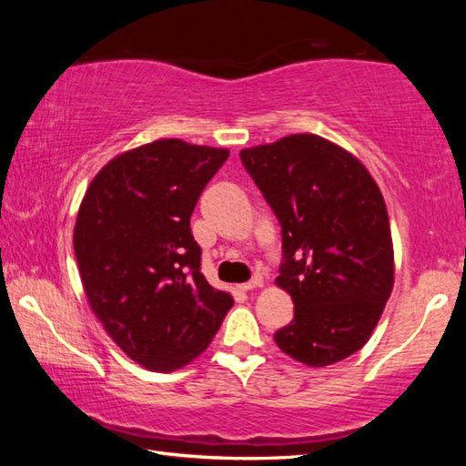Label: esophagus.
Masks as SVG:
<instances>
[{
    "label": "esophagus",
    "mask_w": 466,
    "mask_h": 466,
    "mask_svg": "<svg viewBox=\"0 0 466 466\" xmlns=\"http://www.w3.org/2000/svg\"><path fill=\"white\" fill-rule=\"evenodd\" d=\"M257 288H263V279L261 278H255L247 283H240V289L242 291H250V289H257Z\"/></svg>",
    "instance_id": "34e87169"
}]
</instances>
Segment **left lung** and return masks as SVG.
<instances>
[{
	"label": "left lung",
	"mask_w": 466,
	"mask_h": 466,
	"mask_svg": "<svg viewBox=\"0 0 466 466\" xmlns=\"http://www.w3.org/2000/svg\"><path fill=\"white\" fill-rule=\"evenodd\" d=\"M240 160L281 224L275 286L294 320L273 335L310 368L368 343L394 286V250L380 187L360 157L314 133L240 149Z\"/></svg>",
	"instance_id": "left-lung-1"
}]
</instances>
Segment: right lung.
Here are the masks:
<instances>
[{
  "label": "right lung",
  "instance_id": "1",
  "mask_svg": "<svg viewBox=\"0 0 466 466\" xmlns=\"http://www.w3.org/2000/svg\"><path fill=\"white\" fill-rule=\"evenodd\" d=\"M230 149L156 139L100 168L80 203L74 250L88 304L127 358L175 372L208 350L234 299L201 273L199 195Z\"/></svg>",
  "mask_w": 466,
  "mask_h": 466
}]
</instances>
